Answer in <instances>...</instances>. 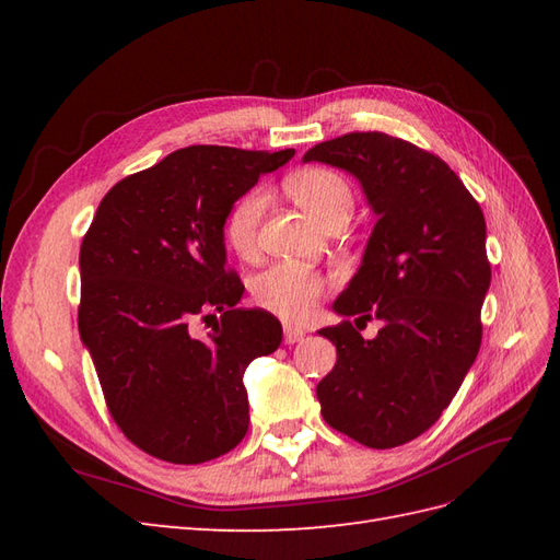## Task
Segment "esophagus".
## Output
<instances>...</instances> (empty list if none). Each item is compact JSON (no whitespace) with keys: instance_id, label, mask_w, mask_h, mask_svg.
Segmentation results:
<instances>
[{"instance_id":"34e87169","label":"esophagus","mask_w":560,"mask_h":560,"mask_svg":"<svg viewBox=\"0 0 560 560\" xmlns=\"http://www.w3.org/2000/svg\"><path fill=\"white\" fill-rule=\"evenodd\" d=\"M303 336H306V331L303 329H299V327H284V343L287 346H294V343H299V341H303Z\"/></svg>"}]
</instances>
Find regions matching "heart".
<instances>
[{
  "label": "heart",
  "instance_id": "heart-1",
  "mask_svg": "<svg viewBox=\"0 0 560 560\" xmlns=\"http://www.w3.org/2000/svg\"><path fill=\"white\" fill-rule=\"evenodd\" d=\"M284 189L306 210L319 226L348 222L352 212V189L329 167H306L284 179ZM268 196L264 189H249L233 202L224 219L226 245L243 259L257 252L259 224ZM325 292V278L306 266L276 264L252 280V296L268 313L299 322L308 317Z\"/></svg>",
  "mask_w": 560,
  "mask_h": 560
}]
</instances>
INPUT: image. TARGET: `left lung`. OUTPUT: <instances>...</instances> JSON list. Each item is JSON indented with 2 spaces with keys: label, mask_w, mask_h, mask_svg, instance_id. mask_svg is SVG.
Segmentation results:
<instances>
[{
  "label": "left lung",
  "mask_w": 560,
  "mask_h": 560,
  "mask_svg": "<svg viewBox=\"0 0 560 560\" xmlns=\"http://www.w3.org/2000/svg\"><path fill=\"white\" fill-rule=\"evenodd\" d=\"M311 161L350 173L376 214L331 308L383 322L376 338L350 322L317 331L336 346V366L317 383L322 416L369 448L401 446L434 425L479 354L486 219L442 159L385 132L319 142L303 154Z\"/></svg>",
  "instance_id": "1"
}]
</instances>
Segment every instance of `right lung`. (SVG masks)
Listing matches in <instances>:
<instances>
[{
  "label": "right lung",
  "mask_w": 560,
  "mask_h": 560,
  "mask_svg": "<svg viewBox=\"0 0 560 560\" xmlns=\"http://www.w3.org/2000/svg\"><path fill=\"white\" fill-rule=\"evenodd\" d=\"M292 156L294 149H177L114 184L83 235L81 343L116 425L165 463L214 460L247 432L243 374L278 350L282 325L238 308L245 287L226 270L224 219ZM208 310L223 322L198 339L190 325Z\"/></svg>",
  "instance_id": "obj_1"
}]
</instances>
